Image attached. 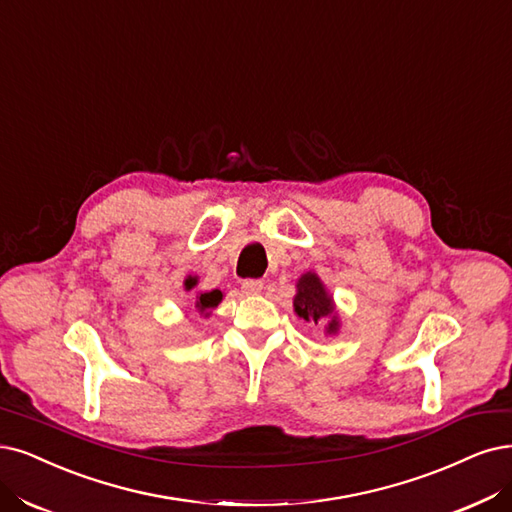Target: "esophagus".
<instances>
[{
    "mask_svg": "<svg viewBox=\"0 0 512 512\" xmlns=\"http://www.w3.org/2000/svg\"><path fill=\"white\" fill-rule=\"evenodd\" d=\"M240 287H242V291L246 295H257L263 289V280H259V278H246V280H242Z\"/></svg>",
    "mask_w": 512,
    "mask_h": 512,
    "instance_id": "obj_1",
    "label": "esophagus"
}]
</instances>
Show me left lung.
<instances>
[{
    "label": "left lung",
    "mask_w": 512,
    "mask_h": 512,
    "mask_svg": "<svg viewBox=\"0 0 512 512\" xmlns=\"http://www.w3.org/2000/svg\"><path fill=\"white\" fill-rule=\"evenodd\" d=\"M295 312L299 318H304L306 323H314V325H323L327 318V333H335L339 323L337 316H333V301L327 295L323 282L312 272L304 274L297 282V295H295Z\"/></svg>",
    "instance_id": "left-lung-1"
}]
</instances>
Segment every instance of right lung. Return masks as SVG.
<instances>
[{
	"label": "right lung",
	"instance_id": "right-lung-1",
	"mask_svg": "<svg viewBox=\"0 0 512 512\" xmlns=\"http://www.w3.org/2000/svg\"><path fill=\"white\" fill-rule=\"evenodd\" d=\"M185 287L187 289H192V287H196V278H187L185 280ZM221 291H211V293H200V297H198V301H196V308L200 310V312H206V310H211V308H215L219 301H221Z\"/></svg>",
	"mask_w": 512,
	"mask_h": 512
}]
</instances>
